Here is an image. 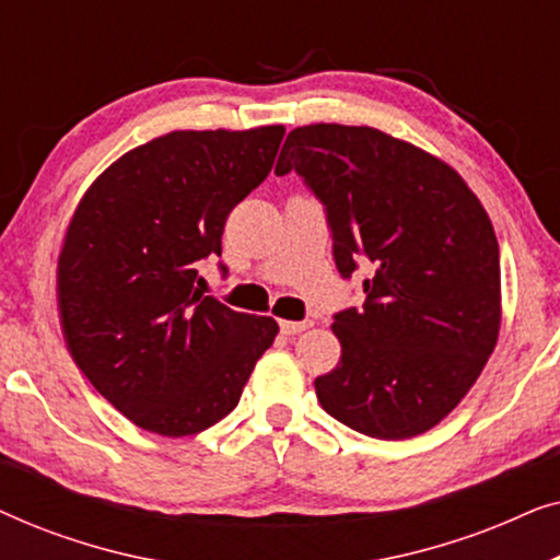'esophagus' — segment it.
Returning <instances> with one entry per match:
<instances>
[{"label":"esophagus","mask_w":560,"mask_h":560,"mask_svg":"<svg viewBox=\"0 0 560 560\" xmlns=\"http://www.w3.org/2000/svg\"><path fill=\"white\" fill-rule=\"evenodd\" d=\"M311 326V320H280V331L285 336H293V334H301L305 328Z\"/></svg>","instance_id":"1"}]
</instances>
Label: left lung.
<instances>
[{"label": "left lung", "mask_w": 560, "mask_h": 560, "mask_svg": "<svg viewBox=\"0 0 560 560\" xmlns=\"http://www.w3.org/2000/svg\"><path fill=\"white\" fill-rule=\"evenodd\" d=\"M290 171L324 201L343 278L359 257L374 267L362 308L334 316L341 359L313 382L320 408L372 439L431 431L500 339L489 213L448 163L374 127H295L275 165Z\"/></svg>", "instance_id": "1"}]
</instances>
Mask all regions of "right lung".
I'll return each mask as SVG.
<instances>
[{
  "label": "right lung",
  "instance_id": "1",
  "mask_svg": "<svg viewBox=\"0 0 560 560\" xmlns=\"http://www.w3.org/2000/svg\"><path fill=\"white\" fill-rule=\"evenodd\" d=\"M282 125L175 129L86 188L58 257L60 331L91 385L142 431L201 433L240 402L278 320L203 295L229 213L272 171Z\"/></svg>",
  "mask_w": 560,
  "mask_h": 560
}]
</instances>
